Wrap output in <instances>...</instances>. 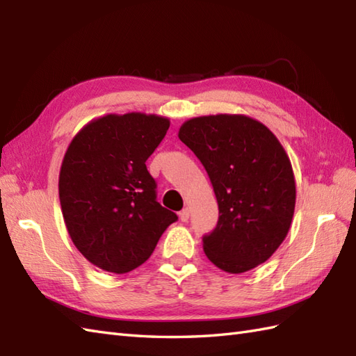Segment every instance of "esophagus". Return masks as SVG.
<instances>
[{
  "label": "esophagus",
  "instance_id": "34e87169",
  "mask_svg": "<svg viewBox=\"0 0 356 356\" xmlns=\"http://www.w3.org/2000/svg\"><path fill=\"white\" fill-rule=\"evenodd\" d=\"M179 217L182 222H188V218H190V208H184L182 211H180Z\"/></svg>",
  "mask_w": 356,
  "mask_h": 356
}]
</instances>
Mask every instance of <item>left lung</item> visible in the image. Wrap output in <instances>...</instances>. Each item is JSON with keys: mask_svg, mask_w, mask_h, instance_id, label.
<instances>
[{"mask_svg": "<svg viewBox=\"0 0 356 356\" xmlns=\"http://www.w3.org/2000/svg\"><path fill=\"white\" fill-rule=\"evenodd\" d=\"M182 140L205 166L218 203L216 229L203 237L211 263L241 274L266 261L289 232L295 177L283 145L246 115L188 119Z\"/></svg>", "mask_w": 356, "mask_h": 356, "instance_id": "8db88e82", "label": "left lung"}]
</instances>
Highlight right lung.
<instances>
[{"mask_svg": "<svg viewBox=\"0 0 356 356\" xmlns=\"http://www.w3.org/2000/svg\"><path fill=\"white\" fill-rule=\"evenodd\" d=\"M168 128L163 116L110 113L82 127L65 151L58 185L65 228L99 269L125 274L140 266L177 220L156 200L145 165Z\"/></svg>", "mask_w": 356, "mask_h": 356, "instance_id": "add662e5", "label": "right lung"}]
</instances>
